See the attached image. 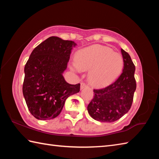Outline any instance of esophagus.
<instances>
[{
  "mask_svg": "<svg viewBox=\"0 0 159 159\" xmlns=\"http://www.w3.org/2000/svg\"><path fill=\"white\" fill-rule=\"evenodd\" d=\"M87 87V84L86 83H80V89H83V88H85V87Z\"/></svg>",
  "mask_w": 159,
  "mask_h": 159,
  "instance_id": "obj_1",
  "label": "esophagus"
}]
</instances>
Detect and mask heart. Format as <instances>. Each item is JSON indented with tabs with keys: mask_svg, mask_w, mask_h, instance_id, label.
Segmentation results:
<instances>
[{
	"mask_svg": "<svg viewBox=\"0 0 159 159\" xmlns=\"http://www.w3.org/2000/svg\"><path fill=\"white\" fill-rule=\"evenodd\" d=\"M123 67L124 59L120 53L98 45L78 51L76 61L71 63V68L77 72L89 70V82L98 87L112 82L121 74Z\"/></svg>",
	"mask_w": 159,
	"mask_h": 159,
	"instance_id": "b5f03b06",
	"label": "heart"
}]
</instances>
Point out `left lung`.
Returning a JSON list of instances; mask_svg holds the SVG:
<instances>
[{
  "label": "left lung",
  "mask_w": 159,
  "mask_h": 159,
  "mask_svg": "<svg viewBox=\"0 0 159 159\" xmlns=\"http://www.w3.org/2000/svg\"><path fill=\"white\" fill-rule=\"evenodd\" d=\"M124 59L123 72L109 86L93 89V98L87 107L93 119L101 122H113L130 110L137 84L134 79L135 66L129 54L121 49Z\"/></svg>",
  "instance_id": "1"
}]
</instances>
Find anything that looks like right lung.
<instances>
[{
  "mask_svg": "<svg viewBox=\"0 0 159 159\" xmlns=\"http://www.w3.org/2000/svg\"><path fill=\"white\" fill-rule=\"evenodd\" d=\"M76 43L52 36L35 48L25 67L22 92L28 109L36 119H54L66 99L79 92L80 83H67L62 75Z\"/></svg>",
  "mask_w": 159,
  "mask_h": 159,
  "instance_id": "1",
  "label": "right lung"
}]
</instances>
